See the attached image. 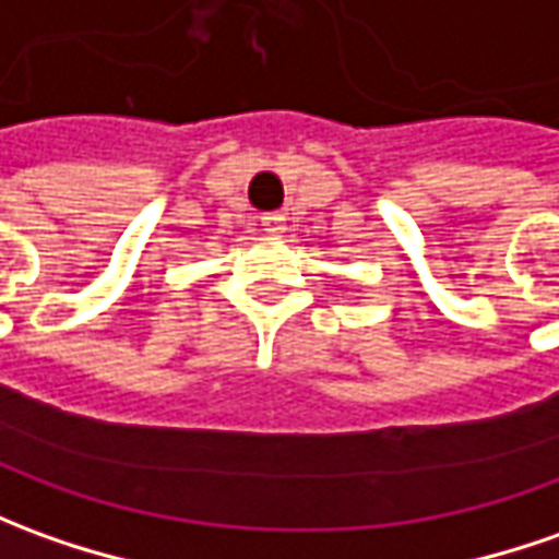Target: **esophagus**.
<instances>
[{"mask_svg": "<svg viewBox=\"0 0 559 559\" xmlns=\"http://www.w3.org/2000/svg\"><path fill=\"white\" fill-rule=\"evenodd\" d=\"M260 223L265 226V231H281V229H284V216H281V214H263V216H260Z\"/></svg>", "mask_w": 559, "mask_h": 559, "instance_id": "obj_1", "label": "esophagus"}]
</instances>
